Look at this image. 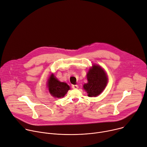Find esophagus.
<instances>
[{"mask_svg": "<svg viewBox=\"0 0 147 147\" xmlns=\"http://www.w3.org/2000/svg\"><path fill=\"white\" fill-rule=\"evenodd\" d=\"M72 88L74 89H77L78 88V86L77 85H72Z\"/></svg>", "mask_w": 147, "mask_h": 147, "instance_id": "34e87169", "label": "esophagus"}]
</instances>
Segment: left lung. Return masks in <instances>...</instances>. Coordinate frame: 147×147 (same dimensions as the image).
<instances>
[{
    "instance_id": "1",
    "label": "left lung",
    "mask_w": 147,
    "mask_h": 147,
    "mask_svg": "<svg viewBox=\"0 0 147 147\" xmlns=\"http://www.w3.org/2000/svg\"><path fill=\"white\" fill-rule=\"evenodd\" d=\"M88 82L84 85L89 97L100 94L106 86L107 77L104 70L98 65H93L87 74Z\"/></svg>"
}]
</instances>
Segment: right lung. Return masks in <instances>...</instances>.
Wrapping results in <instances>:
<instances>
[{
    "label": "right lung",
    "mask_w": 147,
    "mask_h": 147,
    "mask_svg": "<svg viewBox=\"0 0 147 147\" xmlns=\"http://www.w3.org/2000/svg\"><path fill=\"white\" fill-rule=\"evenodd\" d=\"M48 86L50 93L55 97L61 98L66 94L69 86L64 82H61L52 74L48 81Z\"/></svg>",
    "instance_id": "1"
}]
</instances>
